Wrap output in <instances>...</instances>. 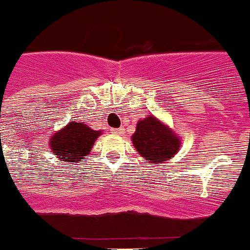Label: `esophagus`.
I'll use <instances>...</instances> for the list:
<instances>
[{"instance_id": "obj_1", "label": "esophagus", "mask_w": 250, "mask_h": 250, "mask_svg": "<svg viewBox=\"0 0 250 250\" xmlns=\"http://www.w3.org/2000/svg\"><path fill=\"white\" fill-rule=\"evenodd\" d=\"M123 131H124L123 127H119V129H111L112 134H116V135H120V134H123Z\"/></svg>"}]
</instances>
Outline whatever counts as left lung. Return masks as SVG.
Returning <instances> with one entry per match:
<instances>
[{
  "label": "left lung",
  "instance_id": "8db88e82",
  "mask_svg": "<svg viewBox=\"0 0 250 250\" xmlns=\"http://www.w3.org/2000/svg\"><path fill=\"white\" fill-rule=\"evenodd\" d=\"M131 140L136 151L150 164L167 161L179 151L182 144L173 130L151 115L136 124Z\"/></svg>",
  "mask_w": 250,
  "mask_h": 250
}]
</instances>
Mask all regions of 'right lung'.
Instances as JSON below:
<instances>
[{
	"label": "right lung",
	"mask_w": 250,
	"mask_h": 250,
	"mask_svg": "<svg viewBox=\"0 0 250 250\" xmlns=\"http://www.w3.org/2000/svg\"><path fill=\"white\" fill-rule=\"evenodd\" d=\"M101 131H96L83 123H68L65 127L55 132L50 139L51 152L61 161L75 163L85 158L100 136Z\"/></svg>",
	"instance_id": "right-lung-1"
}]
</instances>
